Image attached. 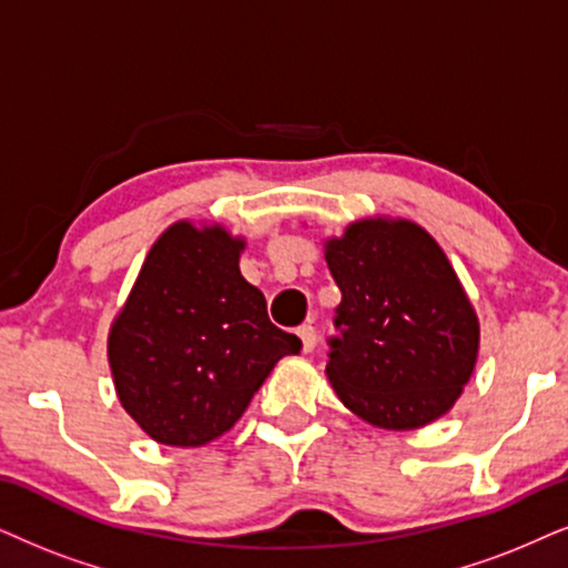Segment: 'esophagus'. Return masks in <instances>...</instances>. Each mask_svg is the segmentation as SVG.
I'll return each mask as SVG.
<instances>
[{"mask_svg":"<svg viewBox=\"0 0 568 568\" xmlns=\"http://www.w3.org/2000/svg\"><path fill=\"white\" fill-rule=\"evenodd\" d=\"M298 337H301V346H304V354H308V351H314V346H317V329L312 325H301Z\"/></svg>","mask_w":568,"mask_h":568,"instance_id":"esophagus-1","label":"esophagus"}]
</instances>
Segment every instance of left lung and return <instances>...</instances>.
Returning <instances> with one entry per match:
<instances>
[{"label":"left lung","instance_id":"8db88e82","mask_svg":"<svg viewBox=\"0 0 568 568\" xmlns=\"http://www.w3.org/2000/svg\"><path fill=\"white\" fill-rule=\"evenodd\" d=\"M325 262L343 293L325 369L343 406L396 433L448 414L477 367L479 320L440 243L377 214L325 239Z\"/></svg>","mask_w":568,"mask_h":568}]
</instances>
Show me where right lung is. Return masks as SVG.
<instances>
[{"mask_svg":"<svg viewBox=\"0 0 568 568\" xmlns=\"http://www.w3.org/2000/svg\"><path fill=\"white\" fill-rule=\"evenodd\" d=\"M243 235L220 222L178 220L149 248L106 335L120 406L152 440L201 448L246 412L301 341L267 317L241 275Z\"/></svg>","mask_w":568,"mask_h":568,"instance_id":"1","label":"right lung"}]
</instances>
